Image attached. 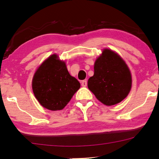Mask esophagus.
<instances>
[{
    "label": "esophagus",
    "mask_w": 159,
    "mask_h": 159,
    "mask_svg": "<svg viewBox=\"0 0 159 159\" xmlns=\"http://www.w3.org/2000/svg\"><path fill=\"white\" fill-rule=\"evenodd\" d=\"M81 85L83 87H86L87 85V80H82L81 82Z\"/></svg>",
    "instance_id": "1"
}]
</instances>
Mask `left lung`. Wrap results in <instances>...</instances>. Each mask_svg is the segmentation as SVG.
<instances>
[{
    "instance_id": "8db88e82",
    "label": "left lung",
    "mask_w": 159,
    "mask_h": 159,
    "mask_svg": "<svg viewBox=\"0 0 159 159\" xmlns=\"http://www.w3.org/2000/svg\"><path fill=\"white\" fill-rule=\"evenodd\" d=\"M87 86L101 102L107 106L114 105L130 92V71L117 53L105 48L96 60L93 76L89 79Z\"/></svg>"
}]
</instances>
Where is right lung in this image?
Returning a JSON list of instances; mask_svg holds the SVG:
<instances>
[{
	"label": "right lung",
	"instance_id": "right-lung-1",
	"mask_svg": "<svg viewBox=\"0 0 159 159\" xmlns=\"http://www.w3.org/2000/svg\"><path fill=\"white\" fill-rule=\"evenodd\" d=\"M80 87L56 54L50 55L36 70L32 80L33 93L39 104L51 111L61 110Z\"/></svg>",
	"mask_w": 159,
	"mask_h": 159
}]
</instances>
